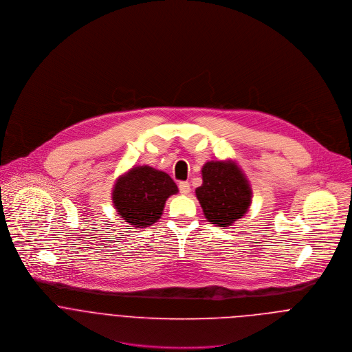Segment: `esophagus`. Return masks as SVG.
Returning <instances> with one entry per match:
<instances>
[{"mask_svg": "<svg viewBox=\"0 0 352 352\" xmlns=\"http://www.w3.org/2000/svg\"><path fill=\"white\" fill-rule=\"evenodd\" d=\"M179 191H180V194H183V195L190 194V192H191V186H190V183H188V182H180V183H179Z\"/></svg>", "mask_w": 352, "mask_h": 352, "instance_id": "34e87169", "label": "esophagus"}]
</instances>
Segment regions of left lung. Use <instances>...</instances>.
<instances>
[{"mask_svg": "<svg viewBox=\"0 0 352 352\" xmlns=\"http://www.w3.org/2000/svg\"><path fill=\"white\" fill-rule=\"evenodd\" d=\"M203 184L197 188L204 217L217 226L240 219L251 203V188L241 170L228 162L211 161L203 169Z\"/></svg>", "mask_w": 352, "mask_h": 352, "instance_id": "1", "label": "left lung"}]
</instances>
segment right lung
Listing matches in <instances>:
<instances>
[{"mask_svg":"<svg viewBox=\"0 0 352 352\" xmlns=\"http://www.w3.org/2000/svg\"><path fill=\"white\" fill-rule=\"evenodd\" d=\"M176 192L177 186L169 175L151 166H137L115 184L113 203L126 222L146 228L160 219L165 201Z\"/></svg>","mask_w":352,"mask_h":352,"instance_id":"add662e5","label":"right lung"}]
</instances>
